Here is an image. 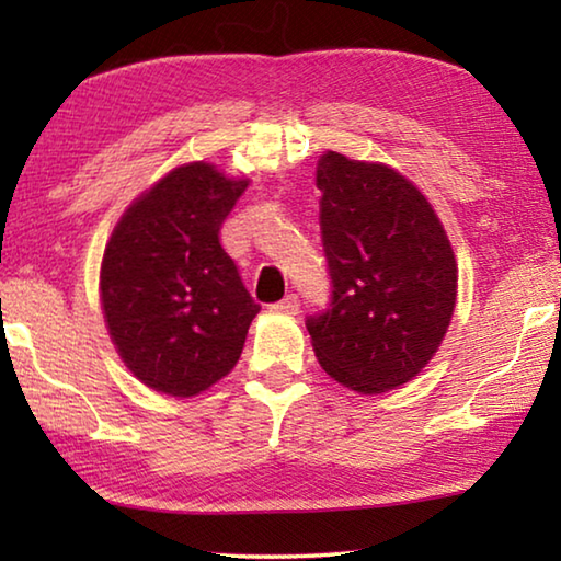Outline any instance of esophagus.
<instances>
[{
	"instance_id": "obj_1",
	"label": "esophagus",
	"mask_w": 561,
	"mask_h": 561,
	"mask_svg": "<svg viewBox=\"0 0 561 561\" xmlns=\"http://www.w3.org/2000/svg\"><path fill=\"white\" fill-rule=\"evenodd\" d=\"M299 297L297 294H287L282 301L272 304V311H279V314H299Z\"/></svg>"
}]
</instances>
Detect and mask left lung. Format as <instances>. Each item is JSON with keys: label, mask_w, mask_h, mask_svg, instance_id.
Listing matches in <instances>:
<instances>
[{"label": "left lung", "mask_w": 561, "mask_h": 561, "mask_svg": "<svg viewBox=\"0 0 561 561\" xmlns=\"http://www.w3.org/2000/svg\"><path fill=\"white\" fill-rule=\"evenodd\" d=\"M331 297L307 317L324 371L358 393L411 381L448 331L458 267L438 215L396 170L319 158Z\"/></svg>", "instance_id": "1"}]
</instances>
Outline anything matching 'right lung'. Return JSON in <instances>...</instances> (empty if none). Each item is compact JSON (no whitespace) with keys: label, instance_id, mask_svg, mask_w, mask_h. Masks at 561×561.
I'll return each instance as SVG.
<instances>
[{"label":"right lung","instance_id":"1","mask_svg":"<svg viewBox=\"0 0 561 561\" xmlns=\"http://www.w3.org/2000/svg\"><path fill=\"white\" fill-rule=\"evenodd\" d=\"M247 180L175 168L121 217L101 264V304L121 358L160 393L187 398L234 368L260 304L220 230Z\"/></svg>","mask_w":561,"mask_h":561}]
</instances>
